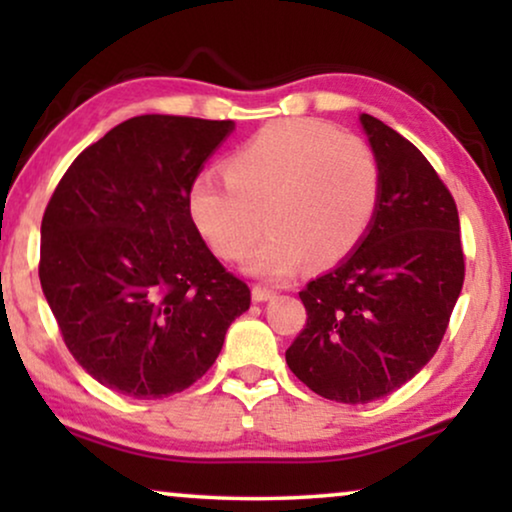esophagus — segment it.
<instances>
[{"label": "esophagus", "instance_id": "esophagus-1", "mask_svg": "<svg viewBox=\"0 0 512 512\" xmlns=\"http://www.w3.org/2000/svg\"><path fill=\"white\" fill-rule=\"evenodd\" d=\"M251 296H254L256 303H263V300H270L272 296H275V289H272V286L254 284V291H251Z\"/></svg>", "mask_w": 512, "mask_h": 512}]
</instances>
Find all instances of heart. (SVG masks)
I'll use <instances>...</instances> for the list:
<instances>
[{"mask_svg": "<svg viewBox=\"0 0 512 512\" xmlns=\"http://www.w3.org/2000/svg\"><path fill=\"white\" fill-rule=\"evenodd\" d=\"M382 198V165L366 139L296 118L258 130L226 160V177L200 174L188 214L223 261H242L265 226L251 270L284 277L310 258L340 261L359 247Z\"/></svg>", "mask_w": 512, "mask_h": 512, "instance_id": "b5f03b06", "label": "heart"}]
</instances>
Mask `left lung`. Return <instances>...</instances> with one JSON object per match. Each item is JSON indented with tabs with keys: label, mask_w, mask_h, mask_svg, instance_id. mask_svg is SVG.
Listing matches in <instances>:
<instances>
[{
	"label": "left lung",
	"mask_w": 512,
	"mask_h": 512,
	"mask_svg": "<svg viewBox=\"0 0 512 512\" xmlns=\"http://www.w3.org/2000/svg\"><path fill=\"white\" fill-rule=\"evenodd\" d=\"M382 165V198L347 261L298 293L307 321L286 363L314 394L370 403L415 377L438 352L466 263L452 193L424 153L361 116Z\"/></svg>",
	"instance_id": "1"
}]
</instances>
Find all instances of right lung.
I'll return each mask as SVG.
<instances>
[{"label":"right lung","mask_w":512,"mask_h":512,"mask_svg":"<svg viewBox=\"0 0 512 512\" xmlns=\"http://www.w3.org/2000/svg\"><path fill=\"white\" fill-rule=\"evenodd\" d=\"M233 121L146 114L83 149L41 219L39 279L62 340L104 387L163 398L198 382L251 291L188 214Z\"/></svg>","instance_id":"add662e5"}]
</instances>
